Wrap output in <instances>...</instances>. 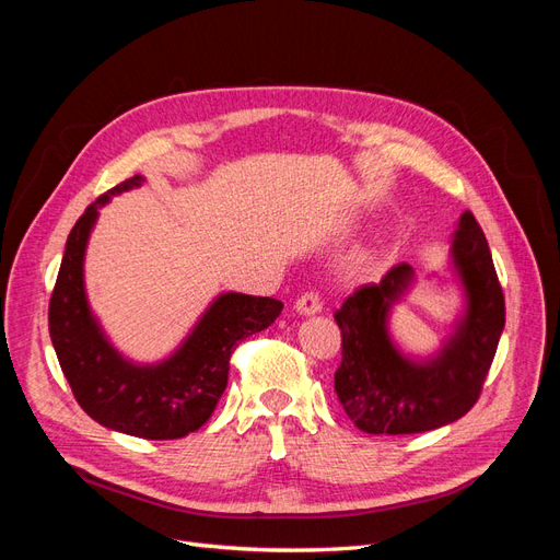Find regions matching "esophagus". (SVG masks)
<instances>
[{
	"mask_svg": "<svg viewBox=\"0 0 560 560\" xmlns=\"http://www.w3.org/2000/svg\"><path fill=\"white\" fill-rule=\"evenodd\" d=\"M294 308H296L299 315H308V317H311V315H317V313L322 311V301H319L317 294L306 292V294H301V296L296 299Z\"/></svg>",
	"mask_w": 560,
	"mask_h": 560,
	"instance_id": "1",
	"label": "esophagus"
}]
</instances>
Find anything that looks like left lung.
Returning <instances> with one entry per match:
<instances>
[{"label": "left lung", "instance_id": "1", "mask_svg": "<svg viewBox=\"0 0 560 560\" xmlns=\"http://www.w3.org/2000/svg\"><path fill=\"white\" fill-rule=\"evenodd\" d=\"M448 266L463 290V311L442 348L418 358L389 334V313L411 292L409 264L346 299L336 322L343 360L334 389L348 418L366 434H416L463 418L479 399L504 329V296L486 235L471 212L455 226Z\"/></svg>", "mask_w": 560, "mask_h": 560}]
</instances>
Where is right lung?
<instances>
[{
	"label": "right lung",
	"instance_id": "right-lung-1",
	"mask_svg": "<svg viewBox=\"0 0 560 560\" xmlns=\"http://www.w3.org/2000/svg\"><path fill=\"white\" fill-rule=\"evenodd\" d=\"M144 184L142 175L100 196L67 235L60 273L48 303V331L79 406L109 430L140 439H179L212 416L226 389L229 360L243 338L264 331L282 313L270 296L222 292L184 341L154 364L124 358L91 311L83 259L100 208Z\"/></svg>",
	"mask_w": 560,
	"mask_h": 560
}]
</instances>
